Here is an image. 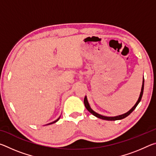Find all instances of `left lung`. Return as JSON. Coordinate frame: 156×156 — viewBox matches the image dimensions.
Instances as JSON below:
<instances>
[{
  "label": "left lung",
  "mask_w": 156,
  "mask_h": 156,
  "mask_svg": "<svg viewBox=\"0 0 156 156\" xmlns=\"http://www.w3.org/2000/svg\"><path fill=\"white\" fill-rule=\"evenodd\" d=\"M144 78H143V81H142V89H141V92H140V97L138 100V101L136 103V105H134V106L131 108V109L127 112L125 113H124V114L122 115H117V116H114V117H107V116H105V115H102L100 114H98V113L95 112L94 111H93L91 109V108L89 106V104L87 101V96L84 97V106H85L86 109H87L89 112H90L91 114H93L94 115L96 116V117L100 118V119H102V120H121V119H123V118H126V116H128L130 113L133 112V111L136 109V107L138 106V105L139 104V102H140V100L142 99V94H143V90H144Z\"/></svg>",
  "instance_id": "8db88e82"
}]
</instances>
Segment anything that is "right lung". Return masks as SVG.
<instances>
[{
	"label": "right lung",
	"mask_w": 156,
	"mask_h": 156,
	"mask_svg": "<svg viewBox=\"0 0 156 156\" xmlns=\"http://www.w3.org/2000/svg\"><path fill=\"white\" fill-rule=\"evenodd\" d=\"M60 119V117L58 118V119L56 120H55V121H54V122H51V123H49V124H47V125H51V124H53V123H55V122H57V121L58 120Z\"/></svg>",
	"instance_id": "obj_1"
}]
</instances>
